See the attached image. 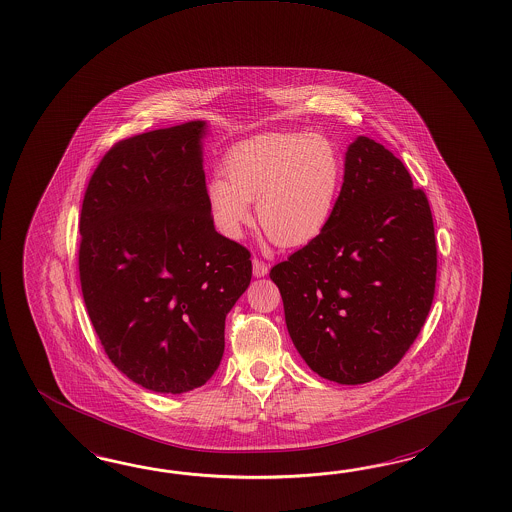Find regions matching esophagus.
Returning <instances> with one entry per match:
<instances>
[{"label":"esophagus","mask_w":512,"mask_h":512,"mask_svg":"<svg viewBox=\"0 0 512 512\" xmlns=\"http://www.w3.org/2000/svg\"><path fill=\"white\" fill-rule=\"evenodd\" d=\"M268 264H264V262L259 261V259H253V275L255 277H264V275H268Z\"/></svg>","instance_id":"34e87169"}]
</instances>
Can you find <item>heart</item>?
I'll list each match as a JSON object with an SVG mask.
<instances>
[{"instance_id": "b5f03b06", "label": "heart", "mask_w": 512, "mask_h": 512, "mask_svg": "<svg viewBox=\"0 0 512 512\" xmlns=\"http://www.w3.org/2000/svg\"><path fill=\"white\" fill-rule=\"evenodd\" d=\"M224 176L205 187V204L216 229L240 239L257 200L262 231L281 248L319 239L332 222L341 182L340 150L327 137L268 132L239 141L222 161Z\"/></svg>"}]
</instances>
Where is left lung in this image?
<instances>
[{
  "label": "left lung",
  "mask_w": 512,
  "mask_h": 512,
  "mask_svg": "<svg viewBox=\"0 0 512 512\" xmlns=\"http://www.w3.org/2000/svg\"><path fill=\"white\" fill-rule=\"evenodd\" d=\"M437 248L432 211L408 169L358 136L327 231L275 264L270 279L308 367L345 386L371 382L402 360L432 307Z\"/></svg>",
  "instance_id": "left-lung-1"
}]
</instances>
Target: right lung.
<instances>
[{"mask_svg": "<svg viewBox=\"0 0 512 512\" xmlns=\"http://www.w3.org/2000/svg\"><path fill=\"white\" fill-rule=\"evenodd\" d=\"M205 132L189 121L119 141L80 213V286L104 353L165 395L215 375L226 316L251 281L250 251L216 233L207 211Z\"/></svg>", "mask_w": 512, "mask_h": 512, "instance_id": "1", "label": "right lung"}]
</instances>
